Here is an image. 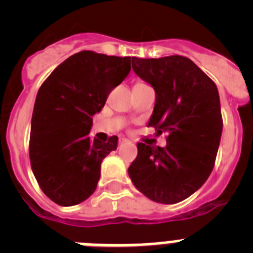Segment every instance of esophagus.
<instances>
[{"label": "esophagus", "instance_id": "1", "mask_svg": "<svg viewBox=\"0 0 253 253\" xmlns=\"http://www.w3.org/2000/svg\"><path fill=\"white\" fill-rule=\"evenodd\" d=\"M130 140L126 139V138H120L119 139V144H125V143H129Z\"/></svg>", "mask_w": 253, "mask_h": 253}]
</instances>
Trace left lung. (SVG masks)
Masks as SVG:
<instances>
[{
    "mask_svg": "<svg viewBox=\"0 0 253 253\" xmlns=\"http://www.w3.org/2000/svg\"><path fill=\"white\" fill-rule=\"evenodd\" d=\"M131 66L156 92L148 125L169 135L163 148L138 143L129 177L153 202L176 204L198 191L213 171L223 130L218 88L181 55L131 57Z\"/></svg>",
    "mask_w": 253,
    "mask_h": 253,
    "instance_id": "8db88e82",
    "label": "left lung"
}]
</instances>
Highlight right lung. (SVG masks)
Segmentation results:
<instances>
[{"mask_svg":"<svg viewBox=\"0 0 253 253\" xmlns=\"http://www.w3.org/2000/svg\"><path fill=\"white\" fill-rule=\"evenodd\" d=\"M130 57L84 50L67 58L38 91L31 118V169L40 189L62 207L90 198L101 162L118 147V137L90 139L92 116L114 87L130 72Z\"/></svg>","mask_w":253,"mask_h":253,"instance_id":"1","label":"right lung"}]
</instances>
